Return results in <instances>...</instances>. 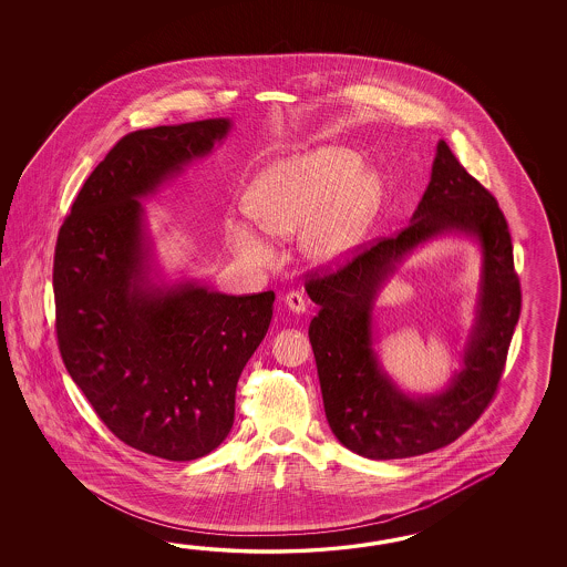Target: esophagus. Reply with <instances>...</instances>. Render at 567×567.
Returning <instances> with one entry per match:
<instances>
[{
  "label": "esophagus",
  "instance_id": "34e87169",
  "mask_svg": "<svg viewBox=\"0 0 567 567\" xmlns=\"http://www.w3.org/2000/svg\"><path fill=\"white\" fill-rule=\"evenodd\" d=\"M284 303L288 306L289 312L293 313H303L306 312V308H308V303L303 300V296L298 293V291H289V293H286Z\"/></svg>",
  "mask_w": 567,
  "mask_h": 567
}]
</instances>
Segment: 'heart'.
<instances>
[{"instance_id":"1","label":"heart","mask_w":567,"mask_h":567,"mask_svg":"<svg viewBox=\"0 0 567 567\" xmlns=\"http://www.w3.org/2000/svg\"><path fill=\"white\" fill-rule=\"evenodd\" d=\"M383 203V182L349 147L326 145L279 159L255 178L245 206L259 229L288 237L301 229V254L334 264L361 241ZM233 251L251 266H269L274 251L241 218L227 220Z\"/></svg>"}]
</instances>
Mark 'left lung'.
I'll use <instances>...</instances> for the list:
<instances>
[{"instance_id": "obj_1", "label": "left lung", "mask_w": 567, "mask_h": 567, "mask_svg": "<svg viewBox=\"0 0 567 567\" xmlns=\"http://www.w3.org/2000/svg\"><path fill=\"white\" fill-rule=\"evenodd\" d=\"M442 234H464L482 245L477 316L465 364L447 389L410 396L385 374L373 352V300L398 262ZM306 291L320 306L308 334L326 420L350 452L371 460L427 454L458 440L488 408L518 322L520 286L505 215L444 140L437 142L432 178L410 225L362 249L337 271L310 274Z\"/></svg>"}]
</instances>
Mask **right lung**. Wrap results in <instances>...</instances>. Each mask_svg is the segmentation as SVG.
Masks as SVG:
<instances>
[{
  "mask_svg": "<svg viewBox=\"0 0 567 567\" xmlns=\"http://www.w3.org/2000/svg\"><path fill=\"white\" fill-rule=\"evenodd\" d=\"M229 132L218 117L121 137L83 184L54 249L66 371L121 442L172 462L203 458L229 435L237 381L266 338L276 293L164 281L140 200Z\"/></svg>",
  "mask_w": 567,
  "mask_h": 567,
  "instance_id": "add662e5",
  "label": "right lung"
}]
</instances>
